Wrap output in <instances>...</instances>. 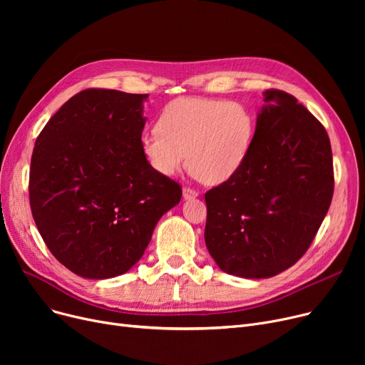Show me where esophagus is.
Instances as JSON below:
<instances>
[{
  "label": "esophagus",
  "mask_w": 365,
  "mask_h": 365,
  "mask_svg": "<svg viewBox=\"0 0 365 365\" xmlns=\"http://www.w3.org/2000/svg\"><path fill=\"white\" fill-rule=\"evenodd\" d=\"M198 197V192L192 187H183V198L185 200H190V198H195Z\"/></svg>",
  "instance_id": "1"
}]
</instances>
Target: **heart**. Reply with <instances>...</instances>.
I'll use <instances>...</instances> for the list:
<instances>
[{"instance_id": "b5f03b06", "label": "heart", "mask_w": 365, "mask_h": 365, "mask_svg": "<svg viewBox=\"0 0 365 365\" xmlns=\"http://www.w3.org/2000/svg\"><path fill=\"white\" fill-rule=\"evenodd\" d=\"M158 130L146 131L140 149L148 164L161 176L173 178L189 167L208 185L231 179L250 149L255 121L237 102L182 98L161 112Z\"/></svg>"}]
</instances>
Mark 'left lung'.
<instances>
[{
  "instance_id": "left-lung-1",
  "label": "left lung",
  "mask_w": 365,
  "mask_h": 365,
  "mask_svg": "<svg viewBox=\"0 0 365 365\" xmlns=\"http://www.w3.org/2000/svg\"><path fill=\"white\" fill-rule=\"evenodd\" d=\"M247 158L205 192V245L220 269L269 278L311 247L327 215L334 171L329 134L282 90H266Z\"/></svg>"
}]
</instances>
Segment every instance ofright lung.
Wrapping results in <instances>:
<instances>
[{"instance_id":"obj_1","label":"right lung","mask_w":365,"mask_h":365,"mask_svg":"<svg viewBox=\"0 0 365 365\" xmlns=\"http://www.w3.org/2000/svg\"><path fill=\"white\" fill-rule=\"evenodd\" d=\"M148 94L87 88L36 138L29 171L32 217L50 253L73 274L105 279L143 256L182 187L145 160Z\"/></svg>"}]
</instances>
